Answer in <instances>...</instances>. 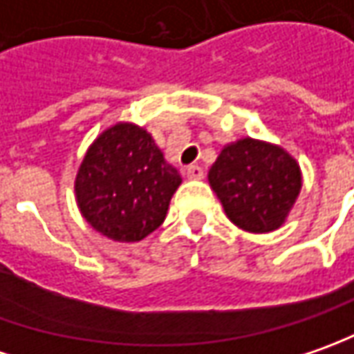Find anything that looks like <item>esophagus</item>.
<instances>
[{"label": "esophagus", "instance_id": "obj_1", "mask_svg": "<svg viewBox=\"0 0 354 354\" xmlns=\"http://www.w3.org/2000/svg\"><path fill=\"white\" fill-rule=\"evenodd\" d=\"M186 178H189V180H201L203 178V168L198 165H192L186 168Z\"/></svg>", "mask_w": 354, "mask_h": 354}]
</instances>
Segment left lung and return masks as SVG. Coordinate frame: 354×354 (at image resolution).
Here are the masks:
<instances>
[{"mask_svg": "<svg viewBox=\"0 0 354 354\" xmlns=\"http://www.w3.org/2000/svg\"><path fill=\"white\" fill-rule=\"evenodd\" d=\"M209 186L227 217L250 233L284 223L301 188L298 162L280 147L243 139L225 147L209 168Z\"/></svg>", "mask_w": 354, "mask_h": 354, "instance_id": "8db88e82", "label": "left lung"}]
</instances>
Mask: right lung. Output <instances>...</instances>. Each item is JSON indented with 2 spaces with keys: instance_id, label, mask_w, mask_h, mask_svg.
Listing matches in <instances>:
<instances>
[{
  "instance_id": "1",
  "label": "right lung",
  "mask_w": 354,
  "mask_h": 354,
  "mask_svg": "<svg viewBox=\"0 0 354 354\" xmlns=\"http://www.w3.org/2000/svg\"><path fill=\"white\" fill-rule=\"evenodd\" d=\"M182 178L145 129L119 123L93 140L76 176L86 221L105 237L135 243L162 225Z\"/></svg>"
}]
</instances>
